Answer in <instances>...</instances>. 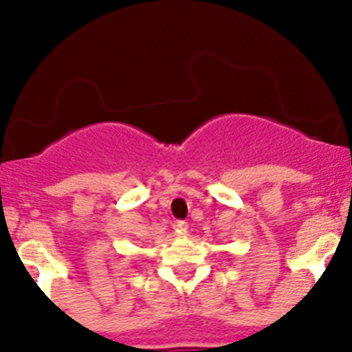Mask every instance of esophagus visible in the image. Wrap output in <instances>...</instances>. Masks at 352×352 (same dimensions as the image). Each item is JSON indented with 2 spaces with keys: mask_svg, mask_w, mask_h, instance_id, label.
Here are the masks:
<instances>
[{
  "mask_svg": "<svg viewBox=\"0 0 352 352\" xmlns=\"http://www.w3.org/2000/svg\"><path fill=\"white\" fill-rule=\"evenodd\" d=\"M173 230H175L177 233H184L187 230V223L186 221H175V225H173Z\"/></svg>",
  "mask_w": 352,
  "mask_h": 352,
  "instance_id": "esophagus-1",
  "label": "esophagus"
}]
</instances>
